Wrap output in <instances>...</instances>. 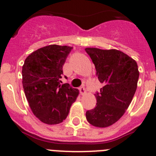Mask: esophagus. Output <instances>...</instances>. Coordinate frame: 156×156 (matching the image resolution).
<instances>
[{
  "label": "esophagus",
  "instance_id": "esophagus-1",
  "mask_svg": "<svg viewBox=\"0 0 156 156\" xmlns=\"http://www.w3.org/2000/svg\"><path fill=\"white\" fill-rule=\"evenodd\" d=\"M79 90H80V93H81V95H85V94H87V90H86V89L84 87H80Z\"/></svg>",
  "mask_w": 156,
  "mask_h": 156
}]
</instances>
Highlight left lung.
I'll list each match as a JSON object with an SVG mask.
<instances>
[{
	"label": "left lung",
	"mask_w": 156,
	"mask_h": 156,
	"mask_svg": "<svg viewBox=\"0 0 156 156\" xmlns=\"http://www.w3.org/2000/svg\"><path fill=\"white\" fill-rule=\"evenodd\" d=\"M92 59L99 81L104 84L95 94L97 106L86 112L93 126H111L122 117L130 104L137 87L140 72L131 57L115 49L85 48Z\"/></svg>",
	"instance_id": "1"
}]
</instances>
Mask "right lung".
Returning a JSON list of instances; mask_svg holds the SVG:
<instances>
[{"mask_svg":"<svg viewBox=\"0 0 156 156\" xmlns=\"http://www.w3.org/2000/svg\"><path fill=\"white\" fill-rule=\"evenodd\" d=\"M72 49L56 44L44 47L29 55L23 66V86L29 107L47 125L63 122L79 94L76 88L59 83Z\"/></svg>","mask_w":156,"mask_h":156,"instance_id":"1","label":"right lung"}]
</instances>
